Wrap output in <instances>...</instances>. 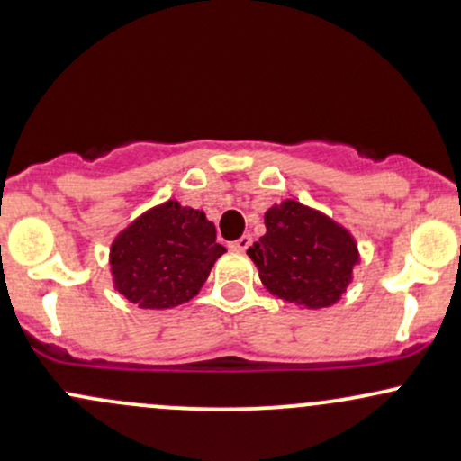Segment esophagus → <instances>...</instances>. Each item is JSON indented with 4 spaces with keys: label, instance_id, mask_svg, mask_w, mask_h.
Wrapping results in <instances>:
<instances>
[{
    "label": "esophagus",
    "instance_id": "34e87169",
    "mask_svg": "<svg viewBox=\"0 0 461 461\" xmlns=\"http://www.w3.org/2000/svg\"><path fill=\"white\" fill-rule=\"evenodd\" d=\"M250 244H252V237H250V235H241L240 240L230 241V249H232V250L244 252V250H249V246H250Z\"/></svg>",
    "mask_w": 461,
    "mask_h": 461
}]
</instances>
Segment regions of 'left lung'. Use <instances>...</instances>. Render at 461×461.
<instances>
[{
	"label": "left lung",
	"mask_w": 461,
	"mask_h": 461,
	"mask_svg": "<svg viewBox=\"0 0 461 461\" xmlns=\"http://www.w3.org/2000/svg\"><path fill=\"white\" fill-rule=\"evenodd\" d=\"M266 235L249 249L270 294L308 310L330 308L343 296L360 261L345 226L296 200L270 206Z\"/></svg>",
	"instance_id": "8db88e82"
}]
</instances>
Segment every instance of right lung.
<instances>
[{
  "label": "right lung",
  "mask_w": 461,
  "mask_h": 461,
  "mask_svg": "<svg viewBox=\"0 0 461 461\" xmlns=\"http://www.w3.org/2000/svg\"><path fill=\"white\" fill-rule=\"evenodd\" d=\"M204 211L169 200L116 235L110 249L113 288L145 310L191 301L226 249Z\"/></svg>",
  "instance_id": "1"
}]
</instances>
